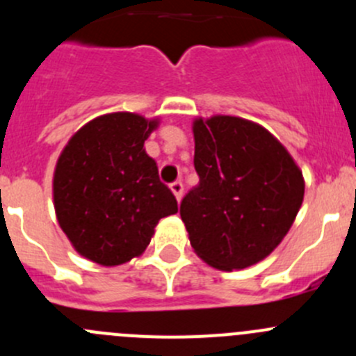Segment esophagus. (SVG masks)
Segmentation results:
<instances>
[{"mask_svg": "<svg viewBox=\"0 0 356 356\" xmlns=\"http://www.w3.org/2000/svg\"><path fill=\"white\" fill-rule=\"evenodd\" d=\"M170 191L174 193V196H175V198H177V201H181L182 191H184V186H182V182H172V184H170Z\"/></svg>", "mask_w": 356, "mask_h": 356, "instance_id": "esophagus-1", "label": "esophagus"}]
</instances>
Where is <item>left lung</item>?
<instances>
[{"instance_id":"1","label":"left lung","mask_w":356,"mask_h":356,"mask_svg":"<svg viewBox=\"0 0 356 356\" xmlns=\"http://www.w3.org/2000/svg\"><path fill=\"white\" fill-rule=\"evenodd\" d=\"M200 184L181 203L193 250L218 270L251 267L288 234L305 196L303 172L264 125L232 115L193 120Z\"/></svg>"}]
</instances>
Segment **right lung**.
Returning a JSON list of instances; mask_svg holds the SVG:
<instances>
[{
  "label": "right lung",
  "mask_w": 356,
  "mask_h": 356,
  "mask_svg": "<svg viewBox=\"0 0 356 356\" xmlns=\"http://www.w3.org/2000/svg\"><path fill=\"white\" fill-rule=\"evenodd\" d=\"M160 125L132 111L99 115L65 145L53 172L56 220L81 257L115 267L145 253L177 201L145 141Z\"/></svg>",
  "instance_id": "obj_1"
}]
</instances>
